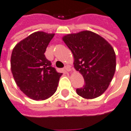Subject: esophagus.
<instances>
[{"instance_id": "esophagus-1", "label": "esophagus", "mask_w": 131, "mask_h": 131, "mask_svg": "<svg viewBox=\"0 0 131 131\" xmlns=\"http://www.w3.org/2000/svg\"><path fill=\"white\" fill-rule=\"evenodd\" d=\"M64 70H65L67 72H69L71 71V68H70V67H69V66H66L65 67H64Z\"/></svg>"}]
</instances>
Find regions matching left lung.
<instances>
[{
  "label": "left lung",
  "mask_w": 131,
  "mask_h": 131,
  "mask_svg": "<svg viewBox=\"0 0 131 131\" xmlns=\"http://www.w3.org/2000/svg\"><path fill=\"white\" fill-rule=\"evenodd\" d=\"M62 40L72 51L75 69L84 79L85 84L77 89V94L86 99L100 96L116 71V54L112 46L104 37L89 30L66 35Z\"/></svg>",
  "instance_id": "obj_1"
}]
</instances>
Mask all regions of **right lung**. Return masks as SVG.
I'll return each instance as SVG.
<instances>
[{
  "mask_svg": "<svg viewBox=\"0 0 131 131\" xmlns=\"http://www.w3.org/2000/svg\"><path fill=\"white\" fill-rule=\"evenodd\" d=\"M54 33L37 31L19 42L10 58L15 81L27 96L33 100H45L55 93L60 77L51 66L45 52Z\"/></svg>",
  "mask_w": 131,
  "mask_h": 131,
  "instance_id": "add662e5",
  "label": "right lung"
}]
</instances>
